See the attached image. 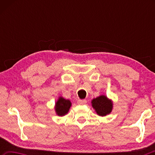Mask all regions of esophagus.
<instances>
[{
    "instance_id": "esophagus-1",
    "label": "esophagus",
    "mask_w": 155,
    "mask_h": 155,
    "mask_svg": "<svg viewBox=\"0 0 155 155\" xmlns=\"http://www.w3.org/2000/svg\"><path fill=\"white\" fill-rule=\"evenodd\" d=\"M87 103V101L86 100H78L77 103L78 104H85Z\"/></svg>"
}]
</instances>
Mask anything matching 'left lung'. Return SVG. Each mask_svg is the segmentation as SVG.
I'll return each mask as SVG.
<instances>
[{
    "label": "left lung",
    "instance_id": "obj_1",
    "mask_svg": "<svg viewBox=\"0 0 155 155\" xmlns=\"http://www.w3.org/2000/svg\"><path fill=\"white\" fill-rule=\"evenodd\" d=\"M91 106L99 116H106L111 114L113 109V101L105 95H101L91 101Z\"/></svg>",
    "mask_w": 155,
    "mask_h": 155
}]
</instances>
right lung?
Masks as SVG:
<instances>
[{
	"instance_id": "obj_1",
	"label": "right lung",
	"mask_w": 155,
	"mask_h": 155,
	"mask_svg": "<svg viewBox=\"0 0 155 155\" xmlns=\"http://www.w3.org/2000/svg\"><path fill=\"white\" fill-rule=\"evenodd\" d=\"M71 106L72 103L70 100L65 99L62 96H59L55 103L54 111L59 116H64L69 111Z\"/></svg>"
}]
</instances>
